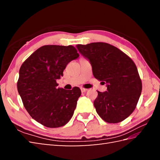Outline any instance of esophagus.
Segmentation results:
<instances>
[{
  "label": "esophagus",
  "instance_id": "34e87169",
  "mask_svg": "<svg viewBox=\"0 0 160 160\" xmlns=\"http://www.w3.org/2000/svg\"><path fill=\"white\" fill-rule=\"evenodd\" d=\"M87 91H88L87 89H84V88H81V91H82V93H86Z\"/></svg>",
  "mask_w": 160,
  "mask_h": 160
}]
</instances>
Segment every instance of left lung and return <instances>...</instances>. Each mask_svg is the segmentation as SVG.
<instances>
[{
  "label": "left lung",
  "mask_w": 160,
  "mask_h": 160,
  "mask_svg": "<svg viewBox=\"0 0 160 160\" xmlns=\"http://www.w3.org/2000/svg\"><path fill=\"white\" fill-rule=\"evenodd\" d=\"M78 51L89 60L97 80L107 84L94 100L98 114L108 123L124 120L136 108L142 85L137 67L127 54L106 42L78 45Z\"/></svg>",
  "instance_id": "8db88e82"
}]
</instances>
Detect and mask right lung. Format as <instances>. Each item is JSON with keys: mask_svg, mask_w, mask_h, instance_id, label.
<instances>
[{"mask_svg": "<svg viewBox=\"0 0 160 160\" xmlns=\"http://www.w3.org/2000/svg\"><path fill=\"white\" fill-rule=\"evenodd\" d=\"M79 56L72 45H44L26 59L19 71L17 88L25 109L46 127L65 125L72 118L81 91L57 87L67 64Z\"/></svg>", "mask_w": 160, "mask_h": 160, "instance_id": "obj_1", "label": "right lung"}]
</instances>
